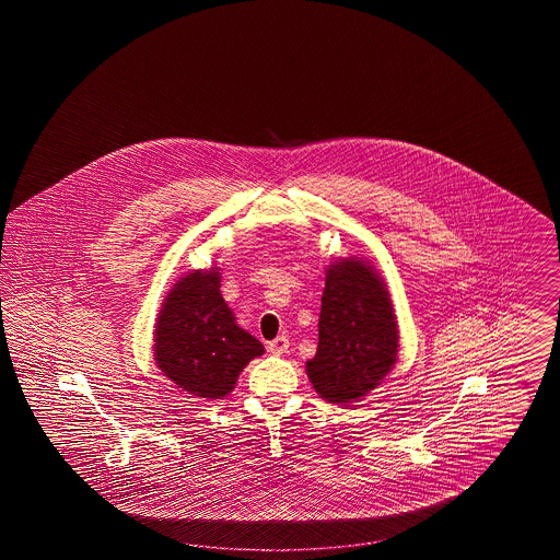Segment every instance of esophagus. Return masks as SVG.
<instances>
[{"mask_svg":"<svg viewBox=\"0 0 560 560\" xmlns=\"http://www.w3.org/2000/svg\"><path fill=\"white\" fill-rule=\"evenodd\" d=\"M268 352H272V354H283V352H288V348H290V340L285 338V336H279V338H275L272 342H268Z\"/></svg>","mask_w":560,"mask_h":560,"instance_id":"obj_1","label":"esophagus"}]
</instances>
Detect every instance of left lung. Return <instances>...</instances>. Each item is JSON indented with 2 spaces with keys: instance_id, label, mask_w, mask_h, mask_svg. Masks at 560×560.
Returning <instances> with one entry per match:
<instances>
[{
  "instance_id": "left-lung-1",
  "label": "left lung",
  "mask_w": 560,
  "mask_h": 560,
  "mask_svg": "<svg viewBox=\"0 0 560 560\" xmlns=\"http://www.w3.org/2000/svg\"><path fill=\"white\" fill-rule=\"evenodd\" d=\"M399 331L384 281L365 260L350 256L327 268L320 298L319 347L306 373L320 397L352 402L393 370Z\"/></svg>"
}]
</instances>
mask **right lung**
<instances>
[{"label": "right lung", "mask_w": 560, "mask_h": 560, "mask_svg": "<svg viewBox=\"0 0 560 560\" xmlns=\"http://www.w3.org/2000/svg\"><path fill=\"white\" fill-rule=\"evenodd\" d=\"M262 352L226 306L218 268L188 272L167 293L155 325V361L188 395L226 397L243 368Z\"/></svg>", "instance_id": "right-lung-1"}]
</instances>
